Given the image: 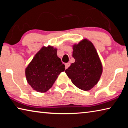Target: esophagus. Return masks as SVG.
<instances>
[{
  "mask_svg": "<svg viewBox=\"0 0 128 128\" xmlns=\"http://www.w3.org/2000/svg\"><path fill=\"white\" fill-rule=\"evenodd\" d=\"M65 66H66V69H67L69 66H70V63H69V62H67V63H66L65 64Z\"/></svg>",
  "mask_w": 128,
  "mask_h": 128,
  "instance_id": "obj_1",
  "label": "esophagus"
}]
</instances>
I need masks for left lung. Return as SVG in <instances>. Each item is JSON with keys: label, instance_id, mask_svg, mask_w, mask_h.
Returning <instances> with one entry per match:
<instances>
[{"label": "left lung", "instance_id": "obj_1", "mask_svg": "<svg viewBox=\"0 0 128 128\" xmlns=\"http://www.w3.org/2000/svg\"><path fill=\"white\" fill-rule=\"evenodd\" d=\"M75 62L65 72L78 88L88 91L98 83L102 73V65L92 43L82 40L73 47Z\"/></svg>", "mask_w": 128, "mask_h": 128}]
</instances>
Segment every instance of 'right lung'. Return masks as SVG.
Wrapping results in <instances>:
<instances>
[{"instance_id": "1", "label": "right lung", "mask_w": 128, "mask_h": 128, "mask_svg": "<svg viewBox=\"0 0 128 128\" xmlns=\"http://www.w3.org/2000/svg\"><path fill=\"white\" fill-rule=\"evenodd\" d=\"M65 66L57 56V49L43 47L36 53L25 69L28 84L34 90L43 92L49 90Z\"/></svg>"}]
</instances>
